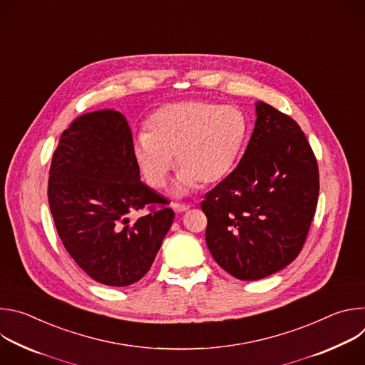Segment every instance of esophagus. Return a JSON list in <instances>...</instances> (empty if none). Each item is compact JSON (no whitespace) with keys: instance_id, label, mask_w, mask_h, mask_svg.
Wrapping results in <instances>:
<instances>
[{"instance_id":"1","label":"esophagus","mask_w":365,"mask_h":365,"mask_svg":"<svg viewBox=\"0 0 365 365\" xmlns=\"http://www.w3.org/2000/svg\"><path fill=\"white\" fill-rule=\"evenodd\" d=\"M172 207H173V211H175L176 214H180V212L187 211L190 206H189V205H185V203H172Z\"/></svg>"}]
</instances>
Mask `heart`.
<instances>
[{"mask_svg": "<svg viewBox=\"0 0 365 365\" xmlns=\"http://www.w3.org/2000/svg\"><path fill=\"white\" fill-rule=\"evenodd\" d=\"M247 130L244 113L232 106L205 99L166 103L148 117L134 154L153 189L166 186L175 155L180 170L176 193H185L197 183L215 185L231 173Z\"/></svg>", "mask_w": 365, "mask_h": 365, "instance_id": "1", "label": "heart"}]
</instances>
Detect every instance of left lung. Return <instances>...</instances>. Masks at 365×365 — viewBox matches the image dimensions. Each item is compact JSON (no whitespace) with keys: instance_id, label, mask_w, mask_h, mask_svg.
Instances as JSON below:
<instances>
[{"instance_id":"obj_1","label":"left lung","mask_w":365,"mask_h":365,"mask_svg":"<svg viewBox=\"0 0 365 365\" xmlns=\"http://www.w3.org/2000/svg\"><path fill=\"white\" fill-rule=\"evenodd\" d=\"M238 166L200 203L215 262L240 280L277 273L299 255L314 220L319 170L299 124L263 101Z\"/></svg>"}]
</instances>
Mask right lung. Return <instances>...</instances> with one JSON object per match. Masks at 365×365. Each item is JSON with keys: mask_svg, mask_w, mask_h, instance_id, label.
<instances>
[{"mask_svg": "<svg viewBox=\"0 0 365 365\" xmlns=\"http://www.w3.org/2000/svg\"><path fill=\"white\" fill-rule=\"evenodd\" d=\"M47 196L75 263L114 287L145 276L175 218L169 202L140 180L130 125L114 110L83 114L62 133ZM144 207L150 212L130 223L128 214Z\"/></svg>", "mask_w": 365, "mask_h": 365, "instance_id": "add662e5", "label": "right lung"}]
</instances>
